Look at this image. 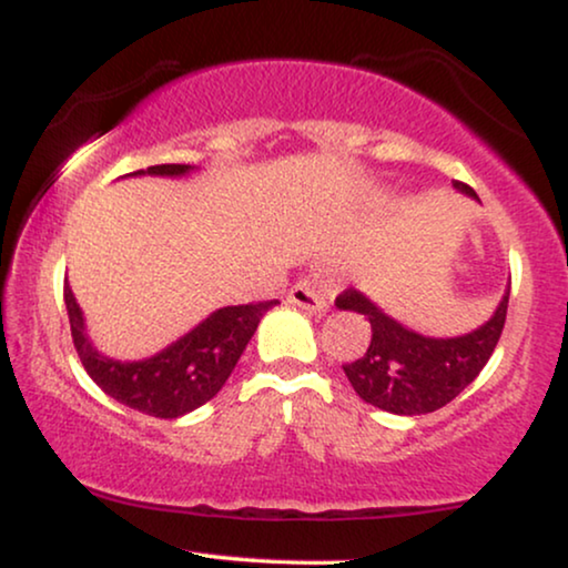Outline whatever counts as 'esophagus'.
<instances>
[{
    "label": "esophagus",
    "mask_w": 568,
    "mask_h": 568,
    "mask_svg": "<svg viewBox=\"0 0 568 568\" xmlns=\"http://www.w3.org/2000/svg\"><path fill=\"white\" fill-rule=\"evenodd\" d=\"M286 302L294 307L307 310V313H325V310L331 307V294L315 290V286L307 282H300L292 286L290 294H286Z\"/></svg>",
    "instance_id": "1"
}]
</instances>
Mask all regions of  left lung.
<instances>
[{
	"instance_id": "left-lung-1",
	"label": "left lung",
	"mask_w": 568,
	"mask_h": 568,
	"mask_svg": "<svg viewBox=\"0 0 568 568\" xmlns=\"http://www.w3.org/2000/svg\"><path fill=\"white\" fill-rule=\"evenodd\" d=\"M455 189L476 199L470 185L455 181ZM509 290L491 321L457 338H429L383 313L367 294L346 290L336 297L338 310L359 313L372 325L369 348L362 359L344 364L348 383L364 403L387 414H432L457 398L491 359L507 321Z\"/></svg>"
}]
</instances>
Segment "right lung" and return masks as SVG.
I'll use <instances>...</instances> for the list:
<instances>
[{
	"mask_svg": "<svg viewBox=\"0 0 568 568\" xmlns=\"http://www.w3.org/2000/svg\"><path fill=\"white\" fill-rule=\"evenodd\" d=\"M191 170V165H152L129 175L178 178ZM64 302L74 348L88 375L105 395L154 418H178L212 400L227 383L261 317L278 305V300H266L222 307L150 359L119 362L92 346L69 284H64Z\"/></svg>",
	"mask_w": 568,
	"mask_h": 568,
	"instance_id": "add662e5",
	"label": "right lung"
}]
</instances>
